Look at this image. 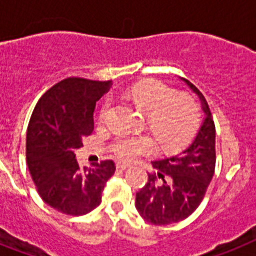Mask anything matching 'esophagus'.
<instances>
[{"instance_id": "34e87169", "label": "esophagus", "mask_w": 256, "mask_h": 256, "mask_svg": "<svg viewBox=\"0 0 256 256\" xmlns=\"http://www.w3.org/2000/svg\"><path fill=\"white\" fill-rule=\"evenodd\" d=\"M117 169L118 170H126V169H128V166L126 164H121V162H117Z\"/></svg>"}]
</instances>
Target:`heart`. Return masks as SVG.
Returning <instances> with one entry per match:
<instances>
[{
  "mask_svg": "<svg viewBox=\"0 0 256 256\" xmlns=\"http://www.w3.org/2000/svg\"><path fill=\"white\" fill-rule=\"evenodd\" d=\"M128 98L147 116V126L160 147L177 151L190 143L200 124V106L192 96L178 94L161 82L139 83L128 92ZM113 98H106L100 109V120L109 117ZM112 152L121 161H134L154 151L150 136H117Z\"/></svg>",
  "mask_w": 256,
  "mask_h": 256,
  "instance_id": "1",
  "label": "heart"
}]
</instances>
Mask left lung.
Segmentation results:
<instances>
[{"mask_svg":"<svg viewBox=\"0 0 256 256\" xmlns=\"http://www.w3.org/2000/svg\"><path fill=\"white\" fill-rule=\"evenodd\" d=\"M203 102L206 117L196 138L186 150L170 158L152 161L154 170L136 192V210L146 221L169 225L188 218L199 207L212 181L216 166L214 122L207 100L184 79Z\"/></svg>","mask_w":256,"mask_h":256,"instance_id":"8db88e82","label":"left lung"}]
</instances>
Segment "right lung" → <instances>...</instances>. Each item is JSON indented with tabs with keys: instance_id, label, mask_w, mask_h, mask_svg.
<instances>
[{
	"instance_id": "right-lung-1",
	"label": "right lung",
	"mask_w": 256,
	"mask_h": 256,
	"mask_svg": "<svg viewBox=\"0 0 256 256\" xmlns=\"http://www.w3.org/2000/svg\"><path fill=\"white\" fill-rule=\"evenodd\" d=\"M112 80L66 78L50 87L36 104L27 130V165L42 200L58 212L82 216L102 203V192L114 174L112 160L84 168L75 151L94 132L96 102Z\"/></svg>"
}]
</instances>
